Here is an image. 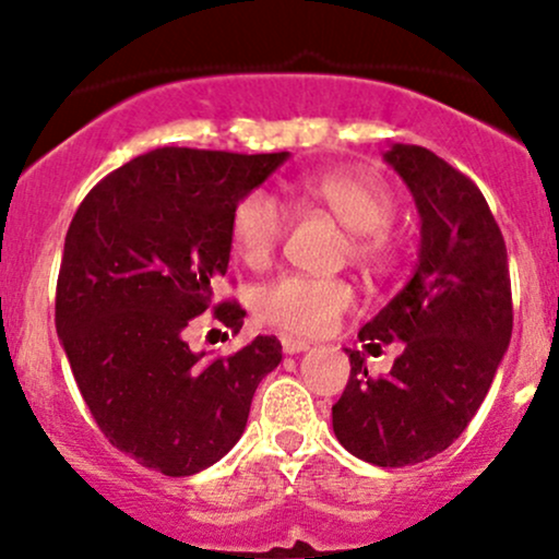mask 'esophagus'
Wrapping results in <instances>:
<instances>
[{
    "instance_id": "1",
    "label": "esophagus",
    "mask_w": 559,
    "mask_h": 559,
    "mask_svg": "<svg viewBox=\"0 0 559 559\" xmlns=\"http://www.w3.org/2000/svg\"><path fill=\"white\" fill-rule=\"evenodd\" d=\"M281 346H284L286 355H299V352L310 349V342H305V338H294V336H281Z\"/></svg>"
}]
</instances>
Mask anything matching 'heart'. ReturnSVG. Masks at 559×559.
Masks as SVG:
<instances>
[{"label":"heart","instance_id":"1","mask_svg":"<svg viewBox=\"0 0 559 559\" xmlns=\"http://www.w3.org/2000/svg\"><path fill=\"white\" fill-rule=\"evenodd\" d=\"M305 202L325 207L352 234V254L370 267L391 260L389 226L396 215V197L378 178L352 170L305 176L297 183ZM288 228L286 210L267 191H252L236 204L230 217V243L247 267H265L278 252ZM355 292L346 281L286 273L254 294V316L271 329L318 336L352 310Z\"/></svg>","mask_w":559,"mask_h":559}]
</instances>
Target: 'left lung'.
Here are the masks:
<instances>
[{"label": "left lung", "mask_w": 559, "mask_h": 559, "mask_svg": "<svg viewBox=\"0 0 559 559\" xmlns=\"http://www.w3.org/2000/svg\"><path fill=\"white\" fill-rule=\"evenodd\" d=\"M383 159L418 204L420 252L360 342H402V355L373 378L346 349L352 373L333 433L365 463L402 467L444 452L478 413L512 336V288L502 230L478 186L426 146L394 144Z\"/></svg>", "instance_id": "8db88e82"}]
</instances>
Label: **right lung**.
Instances as JSON below:
<instances>
[{"instance_id":"add662e5","label":"right lung","mask_w":559,"mask_h":559,"mask_svg":"<svg viewBox=\"0 0 559 559\" xmlns=\"http://www.w3.org/2000/svg\"><path fill=\"white\" fill-rule=\"evenodd\" d=\"M288 157L163 146L133 157L75 210L57 275L55 325L96 426L163 476H194L247 426L281 342L258 336L228 357L191 352V318L239 331V301L215 305L236 204Z\"/></svg>"}]
</instances>
